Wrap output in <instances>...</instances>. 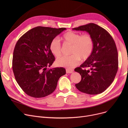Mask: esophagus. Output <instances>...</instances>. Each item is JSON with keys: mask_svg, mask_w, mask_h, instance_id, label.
Wrapping results in <instances>:
<instances>
[{"mask_svg": "<svg viewBox=\"0 0 128 128\" xmlns=\"http://www.w3.org/2000/svg\"><path fill=\"white\" fill-rule=\"evenodd\" d=\"M73 72H74V70H70V69H66V73H68V74L72 73Z\"/></svg>", "mask_w": 128, "mask_h": 128, "instance_id": "1", "label": "esophagus"}]
</instances>
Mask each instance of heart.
<instances>
[{"instance_id": "b5f03b06", "label": "heart", "mask_w": 128, "mask_h": 128, "mask_svg": "<svg viewBox=\"0 0 128 128\" xmlns=\"http://www.w3.org/2000/svg\"><path fill=\"white\" fill-rule=\"evenodd\" d=\"M62 39L65 43L72 45L70 52L72 55L57 58L56 64L58 66L73 68L79 64L80 59L85 60L91 55L94 48V40L89 34L81 35L79 33L70 31L65 33ZM50 49L55 56L58 57L61 55L62 48L58 38H55L52 40Z\"/></svg>"}]
</instances>
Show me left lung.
I'll return each instance as SVG.
<instances>
[{"instance_id":"left-lung-1","label":"left lung","mask_w":128,"mask_h":128,"mask_svg":"<svg viewBox=\"0 0 128 128\" xmlns=\"http://www.w3.org/2000/svg\"><path fill=\"white\" fill-rule=\"evenodd\" d=\"M73 30L86 31L92 37L94 48L90 56L75 69L82 76L75 84L83 93L94 95L103 92L113 82L118 68V51L115 42L105 29L89 23ZM86 68H90L86 70Z\"/></svg>"}]
</instances>
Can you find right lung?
Listing matches in <instances>:
<instances>
[{
	"label": "right lung",
	"instance_id": "obj_1",
	"mask_svg": "<svg viewBox=\"0 0 128 128\" xmlns=\"http://www.w3.org/2000/svg\"><path fill=\"white\" fill-rule=\"evenodd\" d=\"M65 30L37 26L25 33L17 42L12 70L16 82L29 96L40 98L50 94L56 90L59 78L66 74L63 68L48 69L55 60L50 44Z\"/></svg>",
	"mask_w": 128,
	"mask_h": 128
}]
</instances>
